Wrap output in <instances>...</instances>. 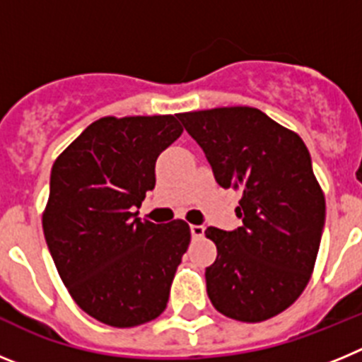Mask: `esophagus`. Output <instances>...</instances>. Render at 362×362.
<instances>
[{
	"label": "esophagus",
	"instance_id": "34e87169",
	"mask_svg": "<svg viewBox=\"0 0 362 362\" xmlns=\"http://www.w3.org/2000/svg\"><path fill=\"white\" fill-rule=\"evenodd\" d=\"M190 233L194 239H201L204 235V226L203 225H190Z\"/></svg>",
	"mask_w": 362,
	"mask_h": 362
}]
</instances>
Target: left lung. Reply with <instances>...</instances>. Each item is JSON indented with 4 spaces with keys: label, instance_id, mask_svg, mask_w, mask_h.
<instances>
[{
    "label": "left lung",
    "instance_id": "1",
    "mask_svg": "<svg viewBox=\"0 0 362 362\" xmlns=\"http://www.w3.org/2000/svg\"><path fill=\"white\" fill-rule=\"evenodd\" d=\"M203 148L223 188L241 192L235 209L243 226H209L217 259L204 272L217 312L259 322L296 303L313 272L325 196L299 136L252 107L177 114Z\"/></svg>",
    "mask_w": 362,
    "mask_h": 362
}]
</instances>
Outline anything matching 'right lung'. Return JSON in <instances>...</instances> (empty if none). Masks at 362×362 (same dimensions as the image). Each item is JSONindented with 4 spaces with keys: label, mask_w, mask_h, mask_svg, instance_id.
<instances>
[{
    "label": "right lung",
    "mask_w": 362,
    "mask_h": 362,
    "mask_svg": "<svg viewBox=\"0 0 362 362\" xmlns=\"http://www.w3.org/2000/svg\"><path fill=\"white\" fill-rule=\"evenodd\" d=\"M181 134L175 116L101 117L54 161L47 246L79 308L108 326L145 325L166 308L190 226L153 225L136 209Z\"/></svg>",
    "instance_id": "obj_1"
}]
</instances>
